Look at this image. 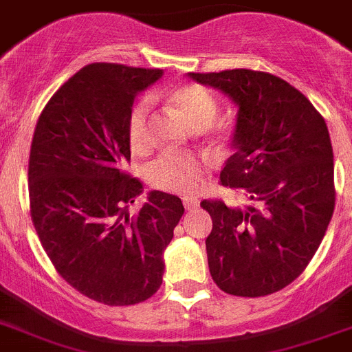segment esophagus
Returning a JSON list of instances; mask_svg holds the SVG:
<instances>
[{
    "label": "esophagus",
    "instance_id": "1",
    "mask_svg": "<svg viewBox=\"0 0 352 352\" xmlns=\"http://www.w3.org/2000/svg\"><path fill=\"white\" fill-rule=\"evenodd\" d=\"M183 204H185L186 211H195V209H199V201L193 197L183 199Z\"/></svg>",
    "mask_w": 352,
    "mask_h": 352
}]
</instances>
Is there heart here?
I'll list each match as a JSON object with an SVG mask.
<instances>
[{"instance_id":"obj_1","label":"heart","mask_w":352,"mask_h":352,"mask_svg":"<svg viewBox=\"0 0 352 352\" xmlns=\"http://www.w3.org/2000/svg\"><path fill=\"white\" fill-rule=\"evenodd\" d=\"M153 98H159V94H155ZM167 99L193 129H208L212 125L218 113V106L209 90L195 83L176 87L167 94ZM127 138L132 151L136 153H146L153 146L150 98L140 99L132 106L127 120ZM208 169V160L201 157L167 151L159 155L148 166L146 178L155 188L174 193H192Z\"/></svg>"}]
</instances>
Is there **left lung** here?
Masks as SVG:
<instances>
[{
    "instance_id": "8db88e82",
    "label": "left lung",
    "mask_w": 352,
    "mask_h": 352,
    "mask_svg": "<svg viewBox=\"0 0 352 352\" xmlns=\"http://www.w3.org/2000/svg\"><path fill=\"white\" fill-rule=\"evenodd\" d=\"M237 106L221 185L253 204L202 201L212 281L228 295L265 296L293 283L318 251L335 208L333 150L324 118L300 90L251 69L188 73Z\"/></svg>"
}]
</instances>
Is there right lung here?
Segmentation results:
<instances>
[{
	"label": "right lung",
	"mask_w": 352,
	"mask_h": 352,
	"mask_svg": "<svg viewBox=\"0 0 352 352\" xmlns=\"http://www.w3.org/2000/svg\"><path fill=\"white\" fill-rule=\"evenodd\" d=\"M162 69L94 63L52 96L29 155L31 218L57 272L106 305H134L162 285L164 250L185 208L182 199L143 192L124 173L131 160L127 120L134 99Z\"/></svg>",
	"instance_id": "obj_1"
}]
</instances>
